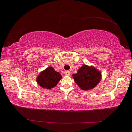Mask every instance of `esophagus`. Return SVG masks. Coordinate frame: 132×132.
<instances>
[{"mask_svg": "<svg viewBox=\"0 0 132 132\" xmlns=\"http://www.w3.org/2000/svg\"><path fill=\"white\" fill-rule=\"evenodd\" d=\"M64 73L66 76H70V71H69V70L65 71H64Z\"/></svg>", "mask_w": 132, "mask_h": 132, "instance_id": "obj_1", "label": "esophagus"}]
</instances>
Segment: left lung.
<instances>
[{"instance_id": "obj_1", "label": "left lung", "mask_w": 132, "mask_h": 132, "mask_svg": "<svg viewBox=\"0 0 132 132\" xmlns=\"http://www.w3.org/2000/svg\"><path fill=\"white\" fill-rule=\"evenodd\" d=\"M73 79L79 87L84 91L91 90L99 83L101 79V73L94 67L82 65L73 74Z\"/></svg>"}]
</instances>
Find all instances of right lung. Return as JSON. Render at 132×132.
Instances as JSON below:
<instances>
[{"instance_id": "obj_1", "label": "right lung", "mask_w": 132, "mask_h": 132, "mask_svg": "<svg viewBox=\"0 0 132 132\" xmlns=\"http://www.w3.org/2000/svg\"><path fill=\"white\" fill-rule=\"evenodd\" d=\"M62 77L59 72L50 66L39 73L37 78V82L41 87L50 90L56 86Z\"/></svg>"}]
</instances>
